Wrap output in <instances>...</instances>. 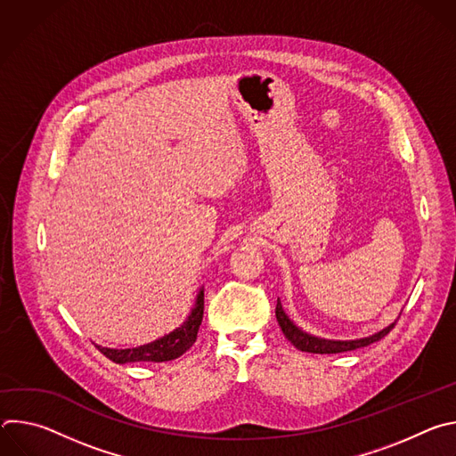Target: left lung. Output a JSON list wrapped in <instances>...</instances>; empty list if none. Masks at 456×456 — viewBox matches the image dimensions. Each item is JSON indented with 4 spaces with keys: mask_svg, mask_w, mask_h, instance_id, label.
<instances>
[{
    "mask_svg": "<svg viewBox=\"0 0 456 456\" xmlns=\"http://www.w3.org/2000/svg\"><path fill=\"white\" fill-rule=\"evenodd\" d=\"M276 317H278V322L280 327L285 334V338L301 352H308V354H341V352H350V350H357V348H362V346H368L379 339H382L384 336L389 334V330H392L397 322H392L389 324L387 329L380 330L379 334L375 336H370V338H364V339H357V341H327V339H319V338H314V336H308L305 334L303 330H299L296 324L287 317V314L283 312L281 308V303L278 299V305H276Z\"/></svg>",
    "mask_w": 456,
    "mask_h": 456,
    "instance_id": "obj_1",
    "label": "left lung"
}]
</instances>
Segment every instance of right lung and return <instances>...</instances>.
<instances>
[{
	"label": "right lung",
	"mask_w": 456,
	"mask_h": 456,
	"mask_svg": "<svg viewBox=\"0 0 456 456\" xmlns=\"http://www.w3.org/2000/svg\"><path fill=\"white\" fill-rule=\"evenodd\" d=\"M202 317H204V289H200L197 296V303H194V308L191 310L187 321L180 329L164 336L162 339H157L139 348H127V350H113V348H102V346H97V348L102 355H106L110 361L117 364L173 361V359H178L183 352H187L194 345V341H197Z\"/></svg>",
	"instance_id": "obj_1"
}]
</instances>
